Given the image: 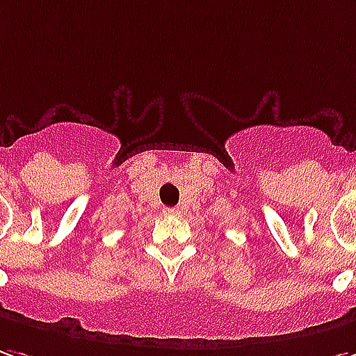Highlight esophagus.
Here are the masks:
<instances>
[{"label":"esophagus","instance_id":"34e87169","mask_svg":"<svg viewBox=\"0 0 356 356\" xmlns=\"http://www.w3.org/2000/svg\"><path fill=\"white\" fill-rule=\"evenodd\" d=\"M163 213H168V216H177L179 208H163Z\"/></svg>","mask_w":356,"mask_h":356}]
</instances>
